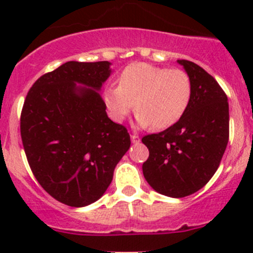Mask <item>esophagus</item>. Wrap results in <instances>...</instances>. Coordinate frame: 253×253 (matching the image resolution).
Listing matches in <instances>:
<instances>
[{
    "mask_svg": "<svg viewBox=\"0 0 253 253\" xmlns=\"http://www.w3.org/2000/svg\"><path fill=\"white\" fill-rule=\"evenodd\" d=\"M131 141H132V143H139L141 142V138H139L138 134L133 133V134H131Z\"/></svg>",
    "mask_w": 253,
    "mask_h": 253,
    "instance_id": "34e87169",
    "label": "esophagus"
}]
</instances>
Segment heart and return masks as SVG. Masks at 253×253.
<instances>
[{
    "label": "heart",
    "mask_w": 253,
    "mask_h": 253,
    "mask_svg": "<svg viewBox=\"0 0 253 253\" xmlns=\"http://www.w3.org/2000/svg\"><path fill=\"white\" fill-rule=\"evenodd\" d=\"M191 96L192 82L186 71L139 62L125 68L119 85L105 90L104 101L116 121H122L136 108L141 126L162 129L182 117Z\"/></svg>",
    "instance_id": "1"
}]
</instances>
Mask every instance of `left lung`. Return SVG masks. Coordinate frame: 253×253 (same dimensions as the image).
I'll use <instances>...</instances> for the list:
<instances>
[{
    "label": "left lung",
    "mask_w": 253,
    "mask_h": 253,
    "mask_svg": "<svg viewBox=\"0 0 253 253\" xmlns=\"http://www.w3.org/2000/svg\"><path fill=\"white\" fill-rule=\"evenodd\" d=\"M192 82L187 110L176 124L147 134L149 157L143 175L155 190L181 198L197 192L215 174L229 141V103L218 82L202 67L177 60Z\"/></svg>",
    "instance_id": "obj_1"
}]
</instances>
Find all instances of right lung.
Listing matches in <instances>:
<instances>
[{
	"instance_id": "add662e5",
	"label": "right lung",
	"mask_w": 253,
	"mask_h": 253,
	"mask_svg": "<svg viewBox=\"0 0 253 253\" xmlns=\"http://www.w3.org/2000/svg\"><path fill=\"white\" fill-rule=\"evenodd\" d=\"M110 65L63 63L38 79L24 100L20 136L28 163L42 187L63 205L98 201L131 145L127 128L109 119L98 93Z\"/></svg>"
}]
</instances>
